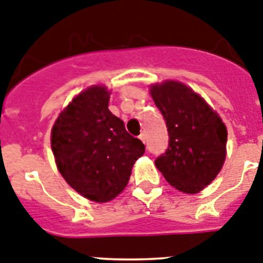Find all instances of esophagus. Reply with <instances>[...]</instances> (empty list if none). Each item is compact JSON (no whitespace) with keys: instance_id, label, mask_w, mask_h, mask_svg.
<instances>
[{"instance_id":"esophagus-1","label":"esophagus","mask_w":263,"mask_h":263,"mask_svg":"<svg viewBox=\"0 0 263 263\" xmlns=\"http://www.w3.org/2000/svg\"><path fill=\"white\" fill-rule=\"evenodd\" d=\"M139 139H141L143 143L146 142V133H145V132H142V133L139 134Z\"/></svg>"}]
</instances>
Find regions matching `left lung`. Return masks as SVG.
I'll return each instance as SVG.
<instances>
[{"label": "left lung", "mask_w": 263, "mask_h": 263, "mask_svg": "<svg viewBox=\"0 0 263 263\" xmlns=\"http://www.w3.org/2000/svg\"><path fill=\"white\" fill-rule=\"evenodd\" d=\"M150 92L170 138L168 148L155 159V166L176 190L196 194L224 164L227 127L217 113L182 83L155 84Z\"/></svg>", "instance_id": "1"}]
</instances>
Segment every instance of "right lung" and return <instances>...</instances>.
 I'll use <instances>...</instances> for the list:
<instances>
[{
	"mask_svg": "<svg viewBox=\"0 0 263 263\" xmlns=\"http://www.w3.org/2000/svg\"><path fill=\"white\" fill-rule=\"evenodd\" d=\"M108 104L105 87L88 88L60 113L51 134L59 173L97 203L111 200L126 187L134 162L145 153L142 141L127 133Z\"/></svg>",
	"mask_w": 263,
	"mask_h": 263,
	"instance_id": "1",
	"label": "right lung"
}]
</instances>
